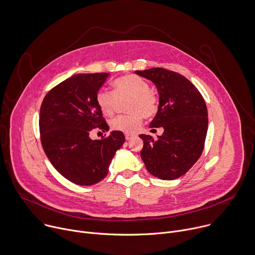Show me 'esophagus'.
<instances>
[{
  "label": "esophagus",
  "instance_id": "1",
  "mask_svg": "<svg viewBox=\"0 0 255 255\" xmlns=\"http://www.w3.org/2000/svg\"><path fill=\"white\" fill-rule=\"evenodd\" d=\"M133 136H134L133 134H130V133H127V134H126V139H127V140H129V139H131Z\"/></svg>",
  "mask_w": 255,
  "mask_h": 255
}]
</instances>
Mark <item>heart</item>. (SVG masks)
I'll return each mask as SVG.
<instances>
[{
	"label": "heart",
	"mask_w": 255,
	"mask_h": 255,
	"mask_svg": "<svg viewBox=\"0 0 255 255\" xmlns=\"http://www.w3.org/2000/svg\"><path fill=\"white\" fill-rule=\"evenodd\" d=\"M114 93L100 90L96 94V105L106 117L114 116L119 100L128 98L127 111L129 113L121 116L112 122L115 130L125 133H134L141 126L142 118H151L158 111V98L149 90V84L142 77L135 74H127L117 78L113 83Z\"/></svg>",
	"instance_id": "heart-1"
}]
</instances>
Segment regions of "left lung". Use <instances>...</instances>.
Instances as JSON below:
<instances>
[{
	"label": "left lung",
	"mask_w": 255,
	"mask_h": 255,
	"mask_svg": "<svg viewBox=\"0 0 255 255\" xmlns=\"http://www.w3.org/2000/svg\"><path fill=\"white\" fill-rule=\"evenodd\" d=\"M135 73L156 85L159 109L149 127L164 128L157 139L139 134L143 140L140 158L152 176L178 179L192 168L204 148L208 128L205 100L191 81L177 72L157 67Z\"/></svg>",
	"instance_id": "1"
}]
</instances>
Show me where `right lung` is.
<instances>
[{
	"label": "right lung",
	"instance_id": "add662e5",
	"mask_svg": "<svg viewBox=\"0 0 255 255\" xmlns=\"http://www.w3.org/2000/svg\"><path fill=\"white\" fill-rule=\"evenodd\" d=\"M109 73L76 74L51 89L40 108L43 149L64 178L80 186L104 180L118 149L126 141L122 131L91 139L94 129H110L96 105V94Z\"/></svg>",
	"mask_w": 255,
	"mask_h": 255
}]
</instances>
